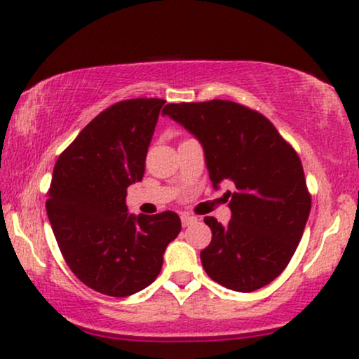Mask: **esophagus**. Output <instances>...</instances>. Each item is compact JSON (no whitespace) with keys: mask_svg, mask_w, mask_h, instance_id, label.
I'll return each mask as SVG.
<instances>
[{"mask_svg":"<svg viewBox=\"0 0 359 359\" xmlns=\"http://www.w3.org/2000/svg\"><path fill=\"white\" fill-rule=\"evenodd\" d=\"M180 221H182V226L184 228H187V226H191V224H194V222H196L197 219L194 216H189V214H184L182 217H180Z\"/></svg>","mask_w":359,"mask_h":359,"instance_id":"obj_1","label":"esophagus"}]
</instances>
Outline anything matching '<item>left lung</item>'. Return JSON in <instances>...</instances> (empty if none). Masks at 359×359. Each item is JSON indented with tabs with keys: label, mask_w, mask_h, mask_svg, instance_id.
I'll list each match as a JSON object with an SVG mask.
<instances>
[{
	"label": "left lung",
	"mask_w": 359,
	"mask_h": 359,
	"mask_svg": "<svg viewBox=\"0 0 359 359\" xmlns=\"http://www.w3.org/2000/svg\"><path fill=\"white\" fill-rule=\"evenodd\" d=\"M162 113L199 140L214 189L234 184L226 192L231 221L204 217L212 231L201 251L205 273L236 292L269 285L294 257L311 212L297 151L263 114L233 101L167 104Z\"/></svg>",
	"instance_id": "1"
}]
</instances>
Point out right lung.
Wrapping results in <instances>:
<instances>
[{"instance_id": "1", "label": "right lung", "mask_w": 359, "mask_h": 359, "mask_svg": "<svg viewBox=\"0 0 359 359\" xmlns=\"http://www.w3.org/2000/svg\"><path fill=\"white\" fill-rule=\"evenodd\" d=\"M163 100L119 101L62 151L47 192V214L62 257L93 290L128 297L158 277L180 217L128 214L126 189L145 174Z\"/></svg>"}]
</instances>
